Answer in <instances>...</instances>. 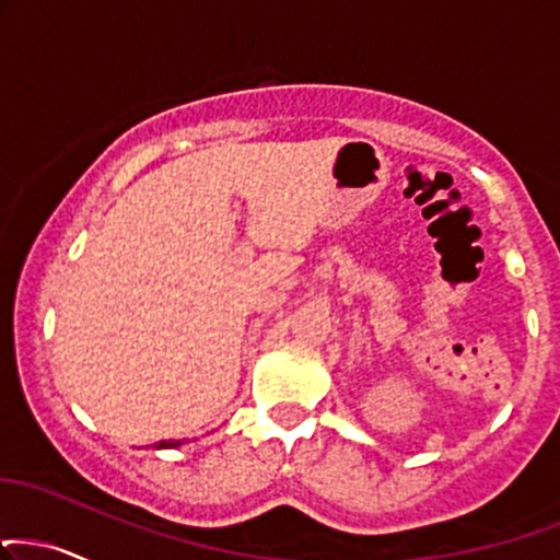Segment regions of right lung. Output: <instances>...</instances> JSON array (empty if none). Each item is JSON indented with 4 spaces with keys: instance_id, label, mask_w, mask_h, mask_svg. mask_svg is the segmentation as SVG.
<instances>
[{
    "instance_id": "obj_1",
    "label": "right lung",
    "mask_w": 560,
    "mask_h": 560,
    "mask_svg": "<svg viewBox=\"0 0 560 560\" xmlns=\"http://www.w3.org/2000/svg\"><path fill=\"white\" fill-rule=\"evenodd\" d=\"M174 446H179V443H174V441H161L156 448H174Z\"/></svg>"
}]
</instances>
